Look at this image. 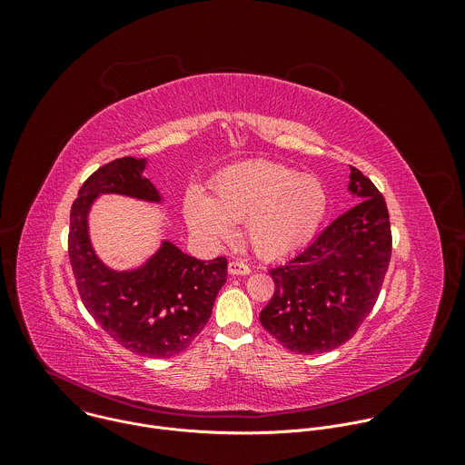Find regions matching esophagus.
Here are the masks:
<instances>
[{"mask_svg":"<svg viewBox=\"0 0 465 465\" xmlns=\"http://www.w3.org/2000/svg\"><path fill=\"white\" fill-rule=\"evenodd\" d=\"M228 272L232 276H246V274H250V267L246 262H241V261H230L228 262Z\"/></svg>","mask_w":465,"mask_h":465,"instance_id":"1","label":"esophagus"}]
</instances>
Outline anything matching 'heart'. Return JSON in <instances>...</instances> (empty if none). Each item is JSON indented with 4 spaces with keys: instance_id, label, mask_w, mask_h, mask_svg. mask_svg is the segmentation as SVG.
Instances as JSON below:
<instances>
[{
    "instance_id": "heart-1",
    "label": "heart",
    "mask_w": 465,
    "mask_h": 465,
    "mask_svg": "<svg viewBox=\"0 0 465 465\" xmlns=\"http://www.w3.org/2000/svg\"><path fill=\"white\" fill-rule=\"evenodd\" d=\"M325 210L327 194L318 178L274 162L232 165L213 178L210 198L198 191L183 198V217L196 235L226 241L232 223H242L248 244L264 259L302 248Z\"/></svg>"
}]
</instances>
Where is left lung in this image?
<instances>
[{
  "label": "left lung",
  "mask_w": 465,
  "mask_h": 465,
  "mask_svg": "<svg viewBox=\"0 0 465 465\" xmlns=\"http://www.w3.org/2000/svg\"><path fill=\"white\" fill-rule=\"evenodd\" d=\"M348 189L361 203L269 271L276 291L259 322L300 355L348 342L371 312L388 271L391 232L384 196L355 167Z\"/></svg>",
  "instance_id": "8db88e82"
}]
</instances>
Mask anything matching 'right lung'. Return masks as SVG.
I'll list each match as a JSON object with an SVG mask.
<instances>
[{
  "label": "right lung",
  "instance_id": "right-lung-1",
  "mask_svg": "<svg viewBox=\"0 0 465 465\" xmlns=\"http://www.w3.org/2000/svg\"><path fill=\"white\" fill-rule=\"evenodd\" d=\"M145 167V158H117L83 183L72 206L68 253L81 300L106 333L132 353L169 359L189 348L208 323L226 283L228 261H201L171 241H162L134 271H114L97 257L88 213L99 194L162 203L154 183L143 176Z\"/></svg>",
  "mask_w": 465,
  "mask_h": 465
}]
</instances>
